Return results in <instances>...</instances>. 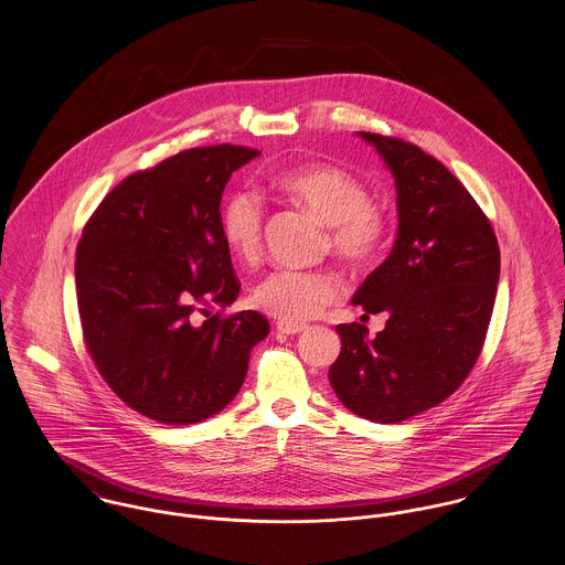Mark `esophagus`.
<instances>
[{
  "instance_id": "1",
  "label": "esophagus",
  "mask_w": 565,
  "mask_h": 565,
  "mask_svg": "<svg viewBox=\"0 0 565 565\" xmlns=\"http://www.w3.org/2000/svg\"><path fill=\"white\" fill-rule=\"evenodd\" d=\"M276 330L280 332V334H300V332H305L307 330V326L305 323H289V321H278L276 323Z\"/></svg>"
}]
</instances>
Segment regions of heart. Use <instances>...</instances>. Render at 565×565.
Wrapping results in <instances>:
<instances>
[{
    "label": "heart",
    "instance_id": "1",
    "mask_svg": "<svg viewBox=\"0 0 565 565\" xmlns=\"http://www.w3.org/2000/svg\"><path fill=\"white\" fill-rule=\"evenodd\" d=\"M274 188L328 224V244L350 263L377 253L386 233V215L369 201L364 185L343 168L312 163L274 177ZM222 237L231 255L253 265L260 257L263 211L257 196L235 192L222 206ZM341 280L332 271L276 269L258 280L255 307L280 321L300 323L341 298Z\"/></svg>",
    "mask_w": 565,
    "mask_h": 565
}]
</instances>
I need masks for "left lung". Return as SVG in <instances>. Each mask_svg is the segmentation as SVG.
Masks as SVG:
<instances>
[{
  "label": "left lung",
  "mask_w": 565,
  "mask_h": 565,
  "mask_svg": "<svg viewBox=\"0 0 565 565\" xmlns=\"http://www.w3.org/2000/svg\"><path fill=\"white\" fill-rule=\"evenodd\" d=\"M359 136L395 177L399 226L352 305L388 319L373 339L356 321L337 326L341 354L328 377L348 411L402 423L445 402L479 359L501 253L483 211L438 159L397 138Z\"/></svg>",
  "instance_id": "obj_1"
}]
</instances>
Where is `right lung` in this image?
I'll list each match as a JSON object with an SVG mask.
<instances>
[{
  "instance_id": "add662e5",
  "label": "right lung",
  "mask_w": 565,
  "mask_h": 565,
  "mask_svg": "<svg viewBox=\"0 0 565 565\" xmlns=\"http://www.w3.org/2000/svg\"><path fill=\"white\" fill-rule=\"evenodd\" d=\"M258 154L217 145L168 157L120 181L82 233L75 285L86 348L109 388L159 423L224 411L269 334L257 310L199 317L239 296L220 201Z\"/></svg>"
}]
</instances>
